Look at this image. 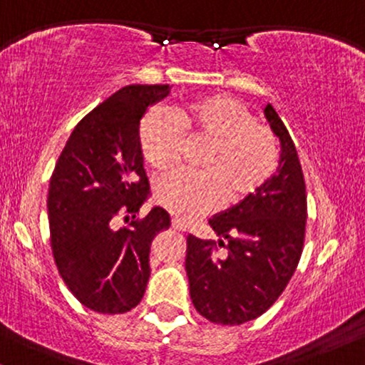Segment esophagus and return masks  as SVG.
Wrapping results in <instances>:
<instances>
[{
	"label": "esophagus",
	"instance_id": "obj_1",
	"mask_svg": "<svg viewBox=\"0 0 365 365\" xmlns=\"http://www.w3.org/2000/svg\"><path fill=\"white\" fill-rule=\"evenodd\" d=\"M171 226H173V230H177V231H185L187 230L185 222H183L182 219H178V217L171 219Z\"/></svg>",
	"mask_w": 365,
	"mask_h": 365
}]
</instances>
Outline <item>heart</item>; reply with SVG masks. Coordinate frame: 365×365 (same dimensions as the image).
<instances>
[{
    "label": "heart",
    "mask_w": 365,
    "mask_h": 365,
    "mask_svg": "<svg viewBox=\"0 0 365 365\" xmlns=\"http://www.w3.org/2000/svg\"><path fill=\"white\" fill-rule=\"evenodd\" d=\"M182 135L190 143L205 144L197 158L200 170L173 173L156 187V200L180 219L207 214L221 199L226 205L241 204L279 168L275 134L232 96L192 100L177 105L171 115L161 110L146 113L139 127V144L155 173L165 175L177 165Z\"/></svg>",
    "instance_id": "obj_1"
}]
</instances>
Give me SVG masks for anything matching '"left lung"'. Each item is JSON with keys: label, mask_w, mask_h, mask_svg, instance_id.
I'll use <instances>...</instances> for the list:
<instances>
[{"label": "left lung", "mask_w": 365, "mask_h": 365, "mask_svg": "<svg viewBox=\"0 0 365 365\" xmlns=\"http://www.w3.org/2000/svg\"><path fill=\"white\" fill-rule=\"evenodd\" d=\"M263 113L282 148L277 171L257 194L209 219L217 243L187 236L192 302L217 324H241L265 313L296 272L304 245L308 205L296 146L270 103ZM217 246L227 248L225 257Z\"/></svg>", "instance_id": "1"}]
</instances>
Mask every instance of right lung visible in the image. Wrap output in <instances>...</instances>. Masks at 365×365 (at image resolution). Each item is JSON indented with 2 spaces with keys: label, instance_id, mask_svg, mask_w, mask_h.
<instances>
[{
  "label": "right lung",
  "instance_id": "1",
  "mask_svg": "<svg viewBox=\"0 0 365 365\" xmlns=\"http://www.w3.org/2000/svg\"><path fill=\"white\" fill-rule=\"evenodd\" d=\"M168 93V85L118 90L74 127L51 177L47 214L57 270L95 313L120 314L139 304L151 274L149 248L171 225L161 207L135 219L149 197L140 118ZM117 217L135 221L117 228Z\"/></svg>",
  "mask_w": 365,
  "mask_h": 365
}]
</instances>
